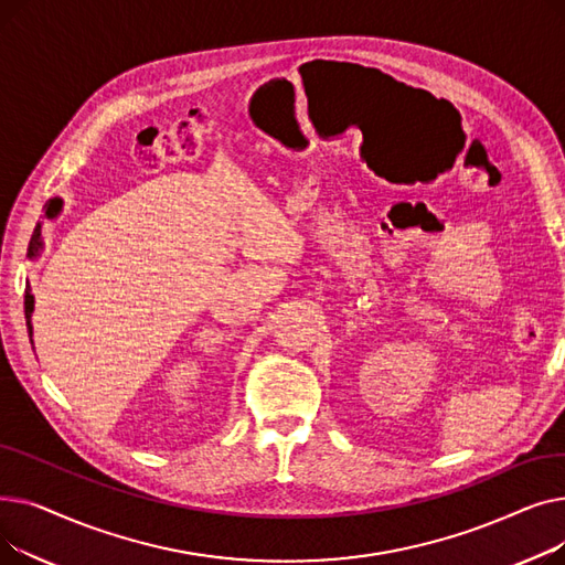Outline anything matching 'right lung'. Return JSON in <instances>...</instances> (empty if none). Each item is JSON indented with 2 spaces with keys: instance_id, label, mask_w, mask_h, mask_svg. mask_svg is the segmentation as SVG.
<instances>
[{
  "instance_id": "1",
  "label": "right lung",
  "mask_w": 565,
  "mask_h": 565,
  "mask_svg": "<svg viewBox=\"0 0 565 565\" xmlns=\"http://www.w3.org/2000/svg\"><path fill=\"white\" fill-rule=\"evenodd\" d=\"M62 207H64V199H58V196L50 199V201L45 203V220H54L58 213H62ZM41 228H43V222H39V224H36V228H34L32 243H29V249H26V256H29V258H36V256H39V252L43 249V235H41ZM32 313H34V295H32V286L26 284V288H24V318H26V332H29V337L34 334V328H32ZM32 345H34V341H32Z\"/></svg>"
}]
</instances>
